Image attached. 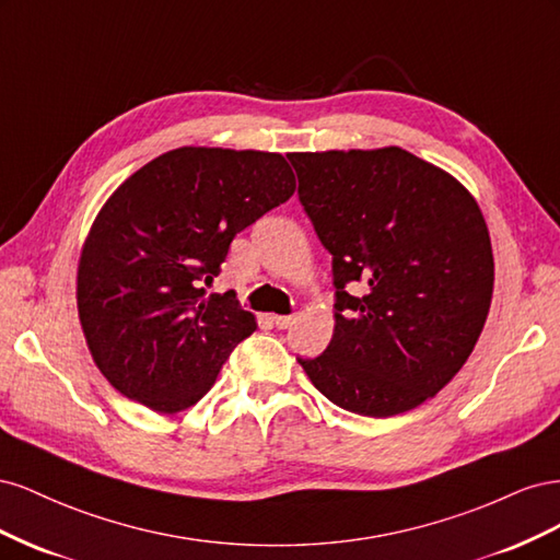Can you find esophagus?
<instances>
[{
    "instance_id": "esophagus-1",
    "label": "esophagus",
    "mask_w": 560,
    "mask_h": 560,
    "mask_svg": "<svg viewBox=\"0 0 560 560\" xmlns=\"http://www.w3.org/2000/svg\"><path fill=\"white\" fill-rule=\"evenodd\" d=\"M273 325H276L278 329H287V327L294 325V317H292V315H276V317H273Z\"/></svg>"
}]
</instances>
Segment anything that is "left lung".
Wrapping results in <instances>:
<instances>
[{
    "mask_svg": "<svg viewBox=\"0 0 560 560\" xmlns=\"http://www.w3.org/2000/svg\"><path fill=\"white\" fill-rule=\"evenodd\" d=\"M290 163L336 287L327 350L296 360L346 411H411L463 369L486 325L495 264L477 200L399 147Z\"/></svg>",
    "mask_w": 560,
    "mask_h": 560,
    "instance_id": "8db88e82",
    "label": "left lung"
}]
</instances>
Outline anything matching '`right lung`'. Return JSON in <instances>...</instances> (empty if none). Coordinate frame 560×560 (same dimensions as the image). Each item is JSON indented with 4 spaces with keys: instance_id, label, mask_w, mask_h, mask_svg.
Listing matches in <instances>:
<instances>
[{
    "instance_id": "obj_1",
    "label": "right lung",
    "mask_w": 560,
    "mask_h": 560,
    "mask_svg": "<svg viewBox=\"0 0 560 560\" xmlns=\"http://www.w3.org/2000/svg\"><path fill=\"white\" fill-rule=\"evenodd\" d=\"M270 151L179 147L130 175L81 249L77 306L103 376L159 413L194 406L257 329L233 292L208 294L235 233L290 200Z\"/></svg>"
}]
</instances>
